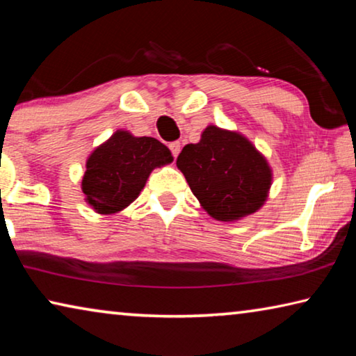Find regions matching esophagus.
<instances>
[{
	"label": "esophagus",
	"instance_id": "esophagus-1",
	"mask_svg": "<svg viewBox=\"0 0 356 356\" xmlns=\"http://www.w3.org/2000/svg\"><path fill=\"white\" fill-rule=\"evenodd\" d=\"M170 149H171V152H172V156H174V159H176V156L180 152V143L179 141H172L170 144Z\"/></svg>",
	"mask_w": 356,
	"mask_h": 356
}]
</instances>
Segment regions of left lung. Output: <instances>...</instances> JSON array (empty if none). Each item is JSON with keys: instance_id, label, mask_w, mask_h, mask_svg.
<instances>
[{"instance_id": "left-lung-1", "label": "left lung", "mask_w": 356, "mask_h": 356, "mask_svg": "<svg viewBox=\"0 0 356 356\" xmlns=\"http://www.w3.org/2000/svg\"><path fill=\"white\" fill-rule=\"evenodd\" d=\"M193 195L220 221L254 213L267 200L272 171L245 136L210 125L197 144H186L177 156Z\"/></svg>"}]
</instances>
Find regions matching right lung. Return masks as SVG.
<instances>
[{
    "label": "right lung",
    "instance_id": "right-lung-1",
    "mask_svg": "<svg viewBox=\"0 0 356 356\" xmlns=\"http://www.w3.org/2000/svg\"><path fill=\"white\" fill-rule=\"evenodd\" d=\"M171 161L163 143L118 130L88 159L83 193L99 213H116L136 200L154 168Z\"/></svg>",
    "mask_w": 356,
    "mask_h": 356
}]
</instances>
